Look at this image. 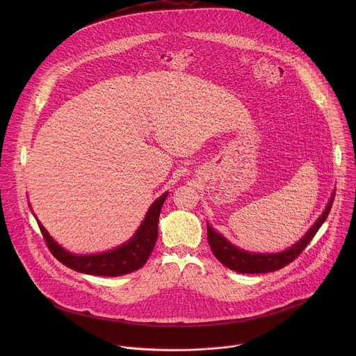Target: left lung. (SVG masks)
<instances>
[{
	"mask_svg": "<svg viewBox=\"0 0 356 356\" xmlns=\"http://www.w3.org/2000/svg\"><path fill=\"white\" fill-rule=\"evenodd\" d=\"M336 192L332 193V197L326 205L322 215L318 220L312 225V227L305 233V236L288 250L278 252V254H251L248 251L240 250L230 244L220 233L215 232L209 225H207V238L211 247L212 254L215 257L230 270H234L241 274H261V273H271L288 266L293 261L299 254L303 252L309 241L314 238L322 223L326 220Z\"/></svg>",
	"mask_w": 356,
	"mask_h": 356,
	"instance_id": "left-lung-1",
	"label": "left lung"
}]
</instances>
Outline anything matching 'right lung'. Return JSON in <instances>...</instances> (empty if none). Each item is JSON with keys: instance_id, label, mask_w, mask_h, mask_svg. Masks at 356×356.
<instances>
[{"instance_id": "1", "label": "right lung", "mask_w": 356, "mask_h": 356, "mask_svg": "<svg viewBox=\"0 0 356 356\" xmlns=\"http://www.w3.org/2000/svg\"><path fill=\"white\" fill-rule=\"evenodd\" d=\"M167 196L168 193L165 192L156 202H153L138 230L126 244L102 254H71L51 238V234L47 232L40 220L38 226L51 254L64 266L83 274L118 277L141 268L147 263L149 254H152L157 240V223L160 209Z\"/></svg>"}]
</instances>
